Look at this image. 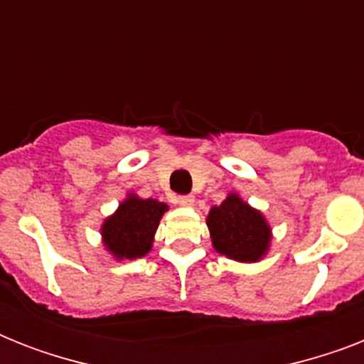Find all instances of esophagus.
<instances>
[{"instance_id": "1", "label": "esophagus", "mask_w": 364, "mask_h": 364, "mask_svg": "<svg viewBox=\"0 0 364 364\" xmlns=\"http://www.w3.org/2000/svg\"><path fill=\"white\" fill-rule=\"evenodd\" d=\"M179 205H183V208H193L194 205V196L193 194H187V196H179Z\"/></svg>"}]
</instances>
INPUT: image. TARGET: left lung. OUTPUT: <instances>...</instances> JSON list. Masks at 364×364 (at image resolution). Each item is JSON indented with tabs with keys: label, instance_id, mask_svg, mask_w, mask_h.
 Segmentation results:
<instances>
[{
	"label": "left lung",
	"instance_id": "1",
	"mask_svg": "<svg viewBox=\"0 0 364 364\" xmlns=\"http://www.w3.org/2000/svg\"><path fill=\"white\" fill-rule=\"evenodd\" d=\"M211 245L219 255L236 262H259L272 245V227L264 213L240 196L228 193L219 205H213L205 217Z\"/></svg>",
	"mask_w": 364,
	"mask_h": 364
}]
</instances>
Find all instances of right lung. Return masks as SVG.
Wrapping results in <instances>:
<instances>
[{
  "instance_id": "1",
  "label": "right lung",
  "mask_w": 364,
  "mask_h": 364,
  "mask_svg": "<svg viewBox=\"0 0 364 364\" xmlns=\"http://www.w3.org/2000/svg\"><path fill=\"white\" fill-rule=\"evenodd\" d=\"M168 210L164 202L139 198L134 191H128L119 208L100 227L102 243L111 259L121 262L145 257L153 249L156 228Z\"/></svg>"
}]
</instances>
